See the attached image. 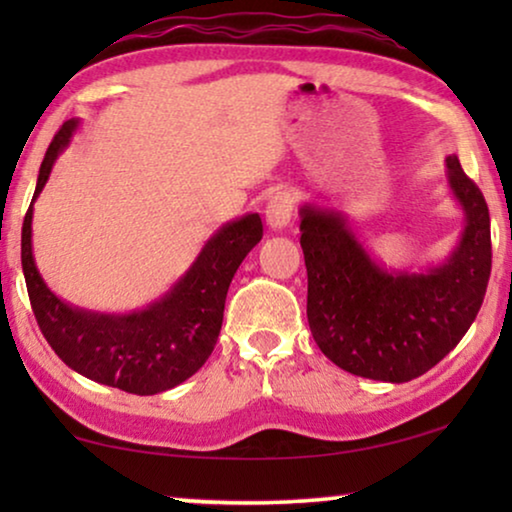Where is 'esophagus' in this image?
I'll return each mask as SVG.
<instances>
[{
  "instance_id": "34e87169",
  "label": "esophagus",
  "mask_w": 512,
  "mask_h": 512,
  "mask_svg": "<svg viewBox=\"0 0 512 512\" xmlns=\"http://www.w3.org/2000/svg\"><path fill=\"white\" fill-rule=\"evenodd\" d=\"M293 207H296V198L291 191H277L265 205V221L272 230H282L289 226Z\"/></svg>"
}]
</instances>
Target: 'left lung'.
Here are the masks:
<instances>
[{"label": "left lung", "instance_id": "obj_1", "mask_svg": "<svg viewBox=\"0 0 512 512\" xmlns=\"http://www.w3.org/2000/svg\"><path fill=\"white\" fill-rule=\"evenodd\" d=\"M447 181L466 228L443 265L389 272L333 209H300L307 268V321L335 366L380 382H410L445 359L478 317L492 272L489 209L457 156Z\"/></svg>", "mask_w": 512, "mask_h": 512}]
</instances>
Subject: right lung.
<instances>
[{"mask_svg":"<svg viewBox=\"0 0 512 512\" xmlns=\"http://www.w3.org/2000/svg\"><path fill=\"white\" fill-rule=\"evenodd\" d=\"M76 125V118L67 121L48 146L32 205ZM32 205L20 240L27 296L41 333L69 368L107 387L153 396L205 366L219 340L228 286L263 237L261 216L247 214L216 230L186 275L156 303L130 314H102L67 305L41 279L32 256Z\"/></svg>","mask_w":512,"mask_h":512,"instance_id":"1","label":"right lung"}]
</instances>
